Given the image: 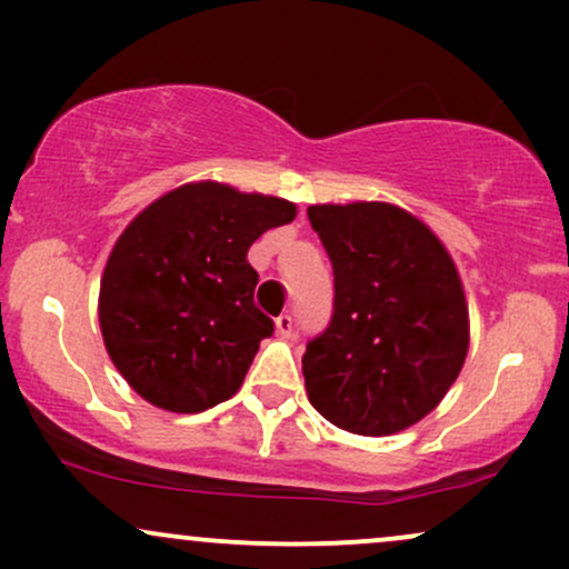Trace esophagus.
<instances>
[{"instance_id":"obj_1","label":"esophagus","mask_w":569,"mask_h":569,"mask_svg":"<svg viewBox=\"0 0 569 569\" xmlns=\"http://www.w3.org/2000/svg\"><path fill=\"white\" fill-rule=\"evenodd\" d=\"M276 331L280 337H291L293 335V318L291 316H278L276 318Z\"/></svg>"}]
</instances>
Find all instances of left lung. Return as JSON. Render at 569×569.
<instances>
[{"instance_id":"1","label":"left lung","mask_w":569,"mask_h":569,"mask_svg":"<svg viewBox=\"0 0 569 569\" xmlns=\"http://www.w3.org/2000/svg\"><path fill=\"white\" fill-rule=\"evenodd\" d=\"M335 267V312L307 342V398L358 436H390L436 409L468 352V305L452 257L390 202L310 206Z\"/></svg>"}]
</instances>
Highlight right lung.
I'll return each instance as SVG.
<instances>
[{"mask_svg":"<svg viewBox=\"0 0 569 569\" xmlns=\"http://www.w3.org/2000/svg\"><path fill=\"white\" fill-rule=\"evenodd\" d=\"M297 206L198 181L162 194L126 227L101 278L98 323L109 358L154 407L194 415L238 393L272 335L253 305L248 248Z\"/></svg>","mask_w":569,"mask_h":569,"instance_id":"add662e5","label":"right lung"}]
</instances>
